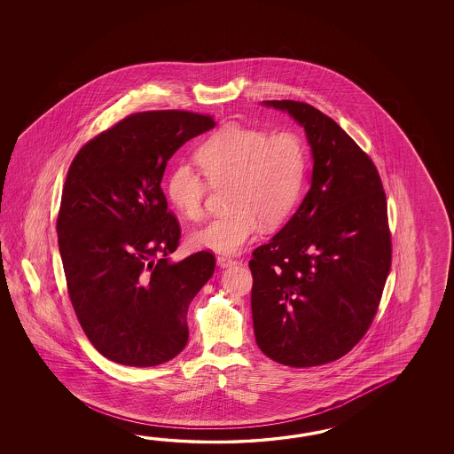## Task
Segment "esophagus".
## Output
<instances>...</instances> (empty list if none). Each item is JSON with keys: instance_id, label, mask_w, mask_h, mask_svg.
Returning <instances> with one entry per match:
<instances>
[{"instance_id": "34e87169", "label": "esophagus", "mask_w": 454, "mask_h": 454, "mask_svg": "<svg viewBox=\"0 0 454 454\" xmlns=\"http://www.w3.org/2000/svg\"><path fill=\"white\" fill-rule=\"evenodd\" d=\"M239 261L231 260V256H217V266H221V268H231V266H235Z\"/></svg>"}]
</instances>
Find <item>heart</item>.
Instances as JSON below:
<instances>
[{"label":"heart","mask_w":454,"mask_h":454,"mask_svg":"<svg viewBox=\"0 0 454 454\" xmlns=\"http://www.w3.org/2000/svg\"><path fill=\"white\" fill-rule=\"evenodd\" d=\"M211 184H227L229 213L193 231L194 248L233 254L254 239L261 221L276 225L297 203L307 172V149L299 136L284 131L225 125L209 136L194 154ZM170 204L186 219L203 215L206 184L190 165L178 164L165 182Z\"/></svg>","instance_id":"heart-1"}]
</instances>
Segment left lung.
I'll return each mask as SVG.
<instances>
[{"mask_svg": "<svg viewBox=\"0 0 454 454\" xmlns=\"http://www.w3.org/2000/svg\"><path fill=\"white\" fill-rule=\"evenodd\" d=\"M309 141V193L279 233L253 251L251 313L258 348L289 367L346 356L370 328L391 268L386 196L373 162L315 106L264 100Z\"/></svg>", "mask_w": 454, "mask_h": 454, "instance_id": "left-lung-1", "label": "left lung"}]
</instances>
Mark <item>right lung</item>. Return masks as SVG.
Returning a JSON list of instances; mask_svg holds the SVG:
<instances>
[{"label": "right lung", "mask_w": 454, "mask_h": 454, "mask_svg": "<svg viewBox=\"0 0 454 454\" xmlns=\"http://www.w3.org/2000/svg\"><path fill=\"white\" fill-rule=\"evenodd\" d=\"M214 126L184 110L135 114L69 167L57 223L69 299L92 346L116 364L155 367L188 342V307L215 260L209 251L170 260L180 225L160 184L168 159Z\"/></svg>", "instance_id": "add662e5"}]
</instances>
